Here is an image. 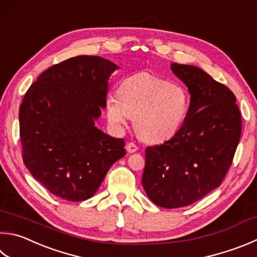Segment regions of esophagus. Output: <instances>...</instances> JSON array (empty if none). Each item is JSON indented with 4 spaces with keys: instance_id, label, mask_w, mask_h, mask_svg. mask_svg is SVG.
<instances>
[{
    "instance_id": "esophagus-1",
    "label": "esophagus",
    "mask_w": 257,
    "mask_h": 257,
    "mask_svg": "<svg viewBox=\"0 0 257 257\" xmlns=\"http://www.w3.org/2000/svg\"><path fill=\"white\" fill-rule=\"evenodd\" d=\"M125 149H127L128 153L132 154V153H135V152L138 151V146L134 143H128L127 146H125Z\"/></svg>"
}]
</instances>
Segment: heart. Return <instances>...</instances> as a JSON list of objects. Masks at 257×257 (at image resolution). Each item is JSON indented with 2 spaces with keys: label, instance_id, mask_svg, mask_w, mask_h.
<instances>
[{
  "label": "heart",
  "instance_id": "1",
  "mask_svg": "<svg viewBox=\"0 0 257 257\" xmlns=\"http://www.w3.org/2000/svg\"><path fill=\"white\" fill-rule=\"evenodd\" d=\"M191 97L179 83H170L149 73H139L120 84L118 93L106 99V116L114 128L134 127L143 141L160 144L180 132L188 118Z\"/></svg>",
  "mask_w": 257,
  "mask_h": 257
}]
</instances>
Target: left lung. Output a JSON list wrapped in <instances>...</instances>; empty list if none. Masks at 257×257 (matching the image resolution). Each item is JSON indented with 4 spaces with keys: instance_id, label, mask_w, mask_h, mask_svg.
I'll return each instance as SVG.
<instances>
[{
    "instance_id": "8db88e82",
    "label": "left lung",
    "mask_w": 257,
    "mask_h": 257,
    "mask_svg": "<svg viewBox=\"0 0 257 257\" xmlns=\"http://www.w3.org/2000/svg\"><path fill=\"white\" fill-rule=\"evenodd\" d=\"M171 69L191 95L190 111L170 141L146 148L142 183L157 206L192 204L221 184L241 134L236 96L203 69L173 63Z\"/></svg>"
}]
</instances>
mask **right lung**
<instances>
[{
  "label": "right lung",
  "mask_w": 257,
  "mask_h": 257,
  "mask_svg": "<svg viewBox=\"0 0 257 257\" xmlns=\"http://www.w3.org/2000/svg\"><path fill=\"white\" fill-rule=\"evenodd\" d=\"M114 63L77 56L41 73L19 112L23 163L50 193L68 201L94 195L124 141L97 129Z\"/></svg>",
  "instance_id": "1"
}]
</instances>
